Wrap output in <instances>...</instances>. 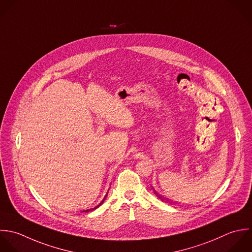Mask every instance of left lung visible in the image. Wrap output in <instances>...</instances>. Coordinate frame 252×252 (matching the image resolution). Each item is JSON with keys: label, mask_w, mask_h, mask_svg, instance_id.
Returning a JSON list of instances; mask_svg holds the SVG:
<instances>
[{"label": "left lung", "mask_w": 252, "mask_h": 252, "mask_svg": "<svg viewBox=\"0 0 252 252\" xmlns=\"http://www.w3.org/2000/svg\"><path fill=\"white\" fill-rule=\"evenodd\" d=\"M156 194H157V193H156ZM159 197H160V196H159ZM162 200H163V199H162Z\"/></svg>", "instance_id": "1"}]
</instances>
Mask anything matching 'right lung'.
I'll return each mask as SVG.
<instances>
[{"label":"right lung","mask_w":252,"mask_h":252,"mask_svg":"<svg viewBox=\"0 0 252 252\" xmlns=\"http://www.w3.org/2000/svg\"><path fill=\"white\" fill-rule=\"evenodd\" d=\"M106 196H107V194H106ZM106 196L104 197V199H103V200H102V201H101V202H100V203H99V204H98L96 207H94V208H91V209H87V210H84V211H82V212H89V211H92V210H95V209H97V208H98V207H99V206H100V205H101V204L104 202V200H105Z\"/></svg>","instance_id":"obj_1"}]
</instances>
